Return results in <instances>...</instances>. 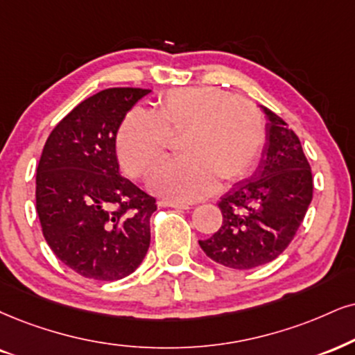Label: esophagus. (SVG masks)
Listing matches in <instances>:
<instances>
[{
    "instance_id": "34e87169",
    "label": "esophagus",
    "mask_w": 355,
    "mask_h": 355,
    "mask_svg": "<svg viewBox=\"0 0 355 355\" xmlns=\"http://www.w3.org/2000/svg\"><path fill=\"white\" fill-rule=\"evenodd\" d=\"M159 205H163V207H174V209H191L189 204H184V202H176V200H159Z\"/></svg>"
}]
</instances>
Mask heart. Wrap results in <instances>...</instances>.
I'll list each match as a JSON object with an SVG mask.
<instances>
[{
  "label": "heart",
  "instance_id": "obj_1",
  "mask_svg": "<svg viewBox=\"0 0 355 355\" xmlns=\"http://www.w3.org/2000/svg\"><path fill=\"white\" fill-rule=\"evenodd\" d=\"M187 130L184 156L161 163L148 178L153 192L171 200H198L217 189L220 178L247 176L265 143L261 113L216 87L173 89L153 113L133 108L118 131V156L133 176H141L171 144V133Z\"/></svg>",
  "mask_w": 355,
  "mask_h": 355
}]
</instances>
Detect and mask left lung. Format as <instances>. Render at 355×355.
Masks as SVG:
<instances>
[{
	"label": "left lung",
	"mask_w": 355,
	"mask_h": 355,
	"mask_svg": "<svg viewBox=\"0 0 355 355\" xmlns=\"http://www.w3.org/2000/svg\"><path fill=\"white\" fill-rule=\"evenodd\" d=\"M260 108L268 120L260 163L218 200L220 229L199 240L211 260L234 270L255 268L283 253L313 199V174L300 138L277 113Z\"/></svg>",
	"instance_id": "obj_1"
}]
</instances>
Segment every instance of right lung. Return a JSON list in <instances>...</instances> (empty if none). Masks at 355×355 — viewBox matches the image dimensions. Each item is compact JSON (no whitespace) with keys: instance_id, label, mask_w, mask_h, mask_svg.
<instances>
[{"instance_id":"add662e5","label":"right lung","mask_w":355,"mask_h":355,"mask_svg":"<svg viewBox=\"0 0 355 355\" xmlns=\"http://www.w3.org/2000/svg\"><path fill=\"white\" fill-rule=\"evenodd\" d=\"M151 90L107 89L64 116L36 174V211L55 257L85 278L113 282L138 268L150 247L151 196L120 174L116 133Z\"/></svg>"}]
</instances>
